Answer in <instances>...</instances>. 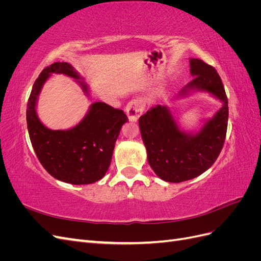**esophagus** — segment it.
I'll use <instances>...</instances> for the list:
<instances>
[{
	"mask_svg": "<svg viewBox=\"0 0 261 261\" xmlns=\"http://www.w3.org/2000/svg\"><path fill=\"white\" fill-rule=\"evenodd\" d=\"M145 102L143 99H135L128 102V105L125 108V112L127 114L128 120L130 122H137L141 113L144 112Z\"/></svg>",
	"mask_w": 261,
	"mask_h": 261,
	"instance_id": "1",
	"label": "esophagus"
}]
</instances>
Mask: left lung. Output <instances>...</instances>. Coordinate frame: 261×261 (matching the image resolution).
<instances>
[{
    "label": "left lung",
    "instance_id": "1",
    "mask_svg": "<svg viewBox=\"0 0 261 261\" xmlns=\"http://www.w3.org/2000/svg\"><path fill=\"white\" fill-rule=\"evenodd\" d=\"M194 77L177 94L186 98L196 91L210 93L222 107L197 130L181 129L167 106L156 105L139 117L141 138L150 167L161 179L179 183L199 176L215 163L222 150L228 120V106L222 81L212 66L189 59Z\"/></svg>",
    "mask_w": 261,
    "mask_h": 261
}]
</instances>
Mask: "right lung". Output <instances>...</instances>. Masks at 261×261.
I'll return each instance as SVG.
<instances>
[{
	"label": "right lung",
	"mask_w": 261,
	"mask_h": 261,
	"mask_svg": "<svg viewBox=\"0 0 261 261\" xmlns=\"http://www.w3.org/2000/svg\"><path fill=\"white\" fill-rule=\"evenodd\" d=\"M53 74L68 76L90 98L89 86L67 62L45 67L33 86L27 105V127L31 145L50 175L73 185L92 184L106 175L116 139L127 116L105 102H93L82 121L67 129H50L40 121L37 103L42 87Z\"/></svg>",
	"instance_id": "right-lung-1"
}]
</instances>
